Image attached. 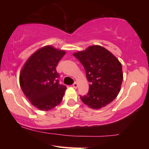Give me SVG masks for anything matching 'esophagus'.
Here are the masks:
<instances>
[{
  "instance_id": "34e87169",
  "label": "esophagus",
  "mask_w": 149,
  "mask_h": 149,
  "mask_svg": "<svg viewBox=\"0 0 149 149\" xmlns=\"http://www.w3.org/2000/svg\"><path fill=\"white\" fill-rule=\"evenodd\" d=\"M73 87L74 88H77V87H78V83H77L76 82H75V83L73 84Z\"/></svg>"
}]
</instances>
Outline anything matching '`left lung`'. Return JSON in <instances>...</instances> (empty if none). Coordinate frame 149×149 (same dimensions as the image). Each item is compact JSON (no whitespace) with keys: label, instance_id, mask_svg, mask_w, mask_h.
I'll list each match as a JSON object with an SVG mask.
<instances>
[{"label":"left lung","instance_id":"8db88e82","mask_svg":"<svg viewBox=\"0 0 149 149\" xmlns=\"http://www.w3.org/2000/svg\"><path fill=\"white\" fill-rule=\"evenodd\" d=\"M86 72L89 91L80 96L82 102L94 109H100L113 102L122 84V66L113 54L102 46L93 45L73 54Z\"/></svg>","mask_w":149,"mask_h":149}]
</instances>
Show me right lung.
Listing matches in <instances>:
<instances>
[{
	"label": "right lung",
	"mask_w": 149,
	"mask_h": 149,
	"mask_svg": "<svg viewBox=\"0 0 149 149\" xmlns=\"http://www.w3.org/2000/svg\"><path fill=\"white\" fill-rule=\"evenodd\" d=\"M65 53L52 46L42 47L31 56L22 69L19 83L22 91L40 110H50L62 100L66 87L59 84L56 67Z\"/></svg>",
	"instance_id": "right-lung-1"
}]
</instances>
